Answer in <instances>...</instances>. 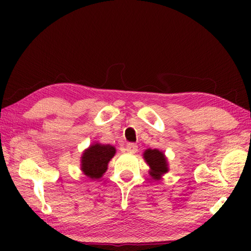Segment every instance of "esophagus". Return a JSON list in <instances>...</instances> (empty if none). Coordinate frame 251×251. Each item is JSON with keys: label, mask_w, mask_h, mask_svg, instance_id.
<instances>
[{"label": "esophagus", "mask_w": 251, "mask_h": 251, "mask_svg": "<svg viewBox=\"0 0 251 251\" xmlns=\"http://www.w3.org/2000/svg\"><path fill=\"white\" fill-rule=\"evenodd\" d=\"M137 150H138V146H137L136 144H133V143L126 144V152H129V153H136Z\"/></svg>", "instance_id": "esophagus-1"}]
</instances>
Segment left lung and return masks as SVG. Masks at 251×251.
Segmentation results:
<instances>
[{"label": "left lung", "mask_w": 251, "mask_h": 251, "mask_svg": "<svg viewBox=\"0 0 251 251\" xmlns=\"http://www.w3.org/2000/svg\"><path fill=\"white\" fill-rule=\"evenodd\" d=\"M144 157H145L146 162L149 163L151 169H152L151 176L154 179H159L161 175L166 174L168 171L166 156L159 150H146L145 153H144Z\"/></svg>", "instance_id": "1"}]
</instances>
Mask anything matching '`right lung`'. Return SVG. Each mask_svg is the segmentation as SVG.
<instances>
[{"label":"right lung","mask_w":251,"mask_h":251,"mask_svg":"<svg viewBox=\"0 0 251 251\" xmlns=\"http://www.w3.org/2000/svg\"><path fill=\"white\" fill-rule=\"evenodd\" d=\"M115 149L111 145L95 144L82 156V170L88 177L100 178L107 169L109 160L114 156Z\"/></svg>","instance_id":"obj_1"}]
</instances>
